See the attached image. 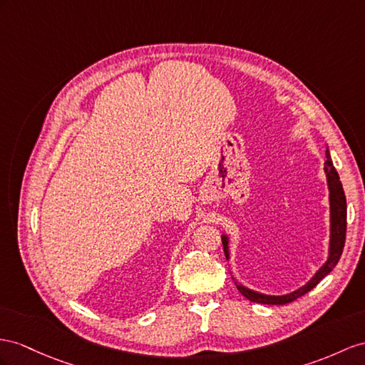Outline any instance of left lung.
<instances>
[{
  "instance_id": "obj_1",
  "label": "left lung",
  "mask_w": 365,
  "mask_h": 365,
  "mask_svg": "<svg viewBox=\"0 0 365 365\" xmlns=\"http://www.w3.org/2000/svg\"><path fill=\"white\" fill-rule=\"evenodd\" d=\"M327 160H325V174H327V180H329V190H330V253L327 262L319 268L312 280L304 287H301L296 292L285 294V296H268V294H260L253 292L244 285H240L236 282V287L240 292V294H244L247 299H250L251 302H259V304H268V305H284L296 301L297 297L304 296L305 293L313 289L321 280L329 274L331 269L336 267V264L339 262L342 250L345 245V231H347V200H345V194L342 183L339 180V174L334 170L333 162L330 158L329 151L325 153ZM222 244H223V251H225V257H230L228 253V239L227 236H222Z\"/></svg>"
}]
</instances>
